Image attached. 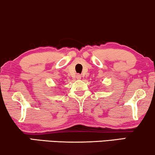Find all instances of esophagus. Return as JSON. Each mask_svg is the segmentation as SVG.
<instances>
[{
	"label": "esophagus",
	"mask_w": 155,
	"mask_h": 155,
	"mask_svg": "<svg viewBox=\"0 0 155 155\" xmlns=\"http://www.w3.org/2000/svg\"><path fill=\"white\" fill-rule=\"evenodd\" d=\"M76 78H77L78 80L81 79V74H77V76H76Z\"/></svg>",
	"instance_id": "esophagus-1"
}]
</instances>
